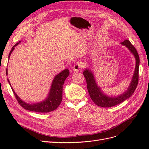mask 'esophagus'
Instances as JSON below:
<instances>
[{
  "mask_svg": "<svg viewBox=\"0 0 149 149\" xmlns=\"http://www.w3.org/2000/svg\"><path fill=\"white\" fill-rule=\"evenodd\" d=\"M84 64L82 62H79L77 63H76L73 68V70L74 72H77L79 70H81L82 69L84 68Z\"/></svg>",
  "mask_w": 149,
  "mask_h": 149,
  "instance_id": "1",
  "label": "esophagus"
}]
</instances>
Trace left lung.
<instances>
[{
  "mask_svg": "<svg viewBox=\"0 0 149 149\" xmlns=\"http://www.w3.org/2000/svg\"><path fill=\"white\" fill-rule=\"evenodd\" d=\"M120 44L123 45L129 48L130 52L133 53L136 61V68H135L132 81L130 84L129 88L124 94L114 97L106 96L105 94H104L102 92L101 88L96 84L92 72L88 69H86L83 72L84 76L85 77L86 81L87 88L90 97L98 106L102 107H109L119 104L123 102L131 96L137 86L139 82V68L140 63L138 53L136 49L135 48V47L128 40H124V42H121Z\"/></svg>",
  "mask_w": 149,
  "mask_h": 149,
  "instance_id": "left-lung-1",
  "label": "left lung"
}]
</instances>
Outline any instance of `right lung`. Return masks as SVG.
<instances>
[{"mask_svg":"<svg viewBox=\"0 0 149 149\" xmlns=\"http://www.w3.org/2000/svg\"><path fill=\"white\" fill-rule=\"evenodd\" d=\"M20 42L17 43L14 46H13L11 49V51L8 55V59H9L10 56L12 51L14 49V47L17 46ZM6 74H7V69L6 70ZM70 74V71L68 69H65V70L62 71L61 73L57 74L52 82L50 91H49V94L47 99L45 101L33 104H30L22 101L21 99L17 95V94L13 91V88L11 86L12 91L16 97V100L19 102V104L24 108V109L37 112H49L55 110L56 108L60 106V104L62 101V94H63V86L65 80L66 79L68 76ZM8 82L10 84V81L8 79ZM11 86V85H10Z\"/></svg>","mask_w":149,"mask_h":149,"instance_id":"1","label":"right lung"}]
</instances>
